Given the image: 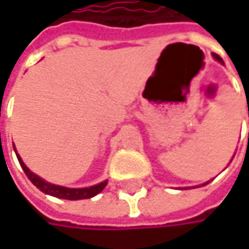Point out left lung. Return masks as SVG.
Segmentation results:
<instances>
[{
  "label": "left lung",
  "mask_w": 249,
  "mask_h": 249,
  "mask_svg": "<svg viewBox=\"0 0 249 249\" xmlns=\"http://www.w3.org/2000/svg\"><path fill=\"white\" fill-rule=\"evenodd\" d=\"M212 56H213V57H215V59H216V60L219 62V63H224V60H222V59H221V57H219V56H218L216 53H213ZM208 183H209V181H208ZM208 183H205V184H208Z\"/></svg>",
  "instance_id": "1"
}]
</instances>
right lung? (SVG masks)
<instances>
[{"label": "right lung", "instance_id": "add662e5", "mask_svg": "<svg viewBox=\"0 0 249 249\" xmlns=\"http://www.w3.org/2000/svg\"><path fill=\"white\" fill-rule=\"evenodd\" d=\"M16 150V147H14ZM17 159L20 161V166L23 167L25 176L30 178V181L37 187L40 189L43 193L46 195H50V196H54V197H59V199H68V200H77V199H89V197H93L96 196L98 193H101L104 190V187L108 184V181H102L99 184H95V186H90V187H85V189H69V187H63V186H57V184H52L43 178H40L37 174H34L33 172L28 170V167L25 166L21 160V157L17 154Z\"/></svg>", "mask_w": 249, "mask_h": 249}]
</instances>
